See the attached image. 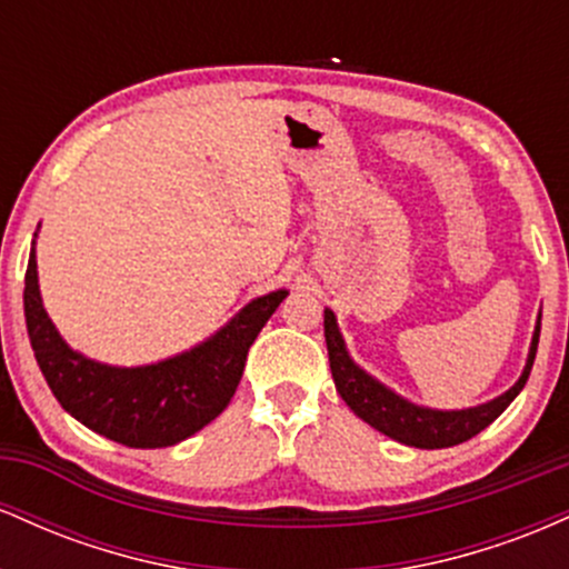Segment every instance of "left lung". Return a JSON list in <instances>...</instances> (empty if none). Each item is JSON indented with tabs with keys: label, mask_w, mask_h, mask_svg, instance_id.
Returning <instances> with one entry per match:
<instances>
[{
	"label": "left lung",
	"mask_w": 569,
	"mask_h": 569,
	"mask_svg": "<svg viewBox=\"0 0 569 569\" xmlns=\"http://www.w3.org/2000/svg\"><path fill=\"white\" fill-rule=\"evenodd\" d=\"M323 335L326 348H329L331 377H335L337 393L342 396V401L348 403L363 422H369L371 428L390 436L393 441L407 443V447L443 449L473 439L476 433H481L487 426H492L502 411H506L508 403L519 396V390L525 388L527 377H530L532 371L535 352H538L540 318L538 326H535L527 367L521 371V377L516 380L513 388L495 398V401L460 411L417 407V403H411L407 398L396 396L390 388H385L382 382H377L375 377L367 375L361 367H356L352 358L348 356V348H345V339L339 335L337 318L331 310H323Z\"/></svg>",
	"instance_id": "left-lung-1"
}]
</instances>
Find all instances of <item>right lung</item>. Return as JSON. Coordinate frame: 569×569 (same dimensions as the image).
<instances>
[{"label": "right lung", "mask_w": 569, "mask_h": 569, "mask_svg": "<svg viewBox=\"0 0 569 569\" xmlns=\"http://www.w3.org/2000/svg\"><path fill=\"white\" fill-rule=\"evenodd\" d=\"M286 293L257 297L198 348L133 369L90 361L63 342L39 297L34 248L26 267L23 312L34 358L58 403L107 439L160 449L189 439L227 409L243 377L248 348Z\"/></svg>", "instance_id": "1"}]
</instances>
